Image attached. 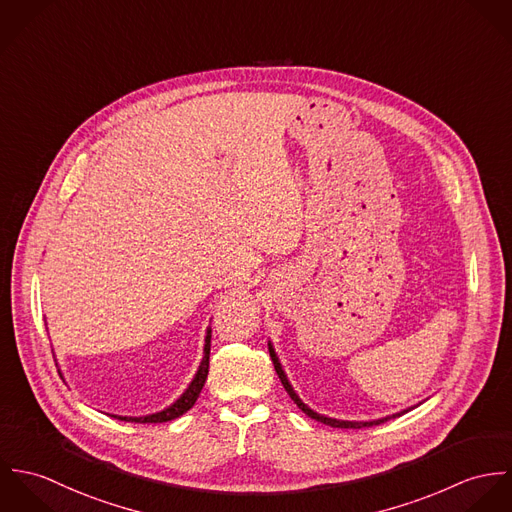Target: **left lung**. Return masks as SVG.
I'll list each match as a JSON object with an SVG mask.
<instances>
[{
  "label": "left lung",
  "instance_id": "1",
  "mask_svg": "<svg viewBox=\"0 0 512 512\" xmlns=\"http://www.w3.org/2000/svg\"><path fill=\"white\" fill-rule=\"evenodd\" d=\"M270 357H272V363H274V368H276V372H278V376H280V380H282V384H284V388H286V392L290 394V398H292L293 402L297 404V408L299 410H303V414H307L309 418H313V420H317V422H321V424H325V426H331V428H353V430H359V428H370V426H378V424H384V422H388L390 418H398V416H402V414H406L408 410H404V412H400V414H394V416H386V418H380V420H374V422H343V420H333V418H325V416H321V414H317V412H313V410H309L299 398H297V394L293 392L292 384L288 382V378H286V374H284V370H282V365H280V361H278V357H276V353H274V349H272V345H270Z\"/></svg>",
  "mask_w": 512,
  "mask_h": 512
}]
</instances>
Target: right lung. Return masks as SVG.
Returning <instances> with one entry per match:
<instances>
[{"mask_svg":"<svg viewBox=\"0 0 512 512\" xmlns=\"http://www.w3.org/2000/svg\"><path fill=\"white\" fill-rule=\"evenodd\" d=\"M209 357H211V329L207 331V339H205V355H203V361L201 366L193 378V382L189 384V388L183 392V396L169 408H165L163 412H157V414H151V416H144V418H126V416H114L118 420H124V422H138V424H161V422H169V420H175L179 416H183L187 410H191L205 386V380H207V374H209Z\"/></svg>","mask_w":512,"mask_h":512,"instance_id":"right-lung-1","label":"right lung"}]
</instances>
